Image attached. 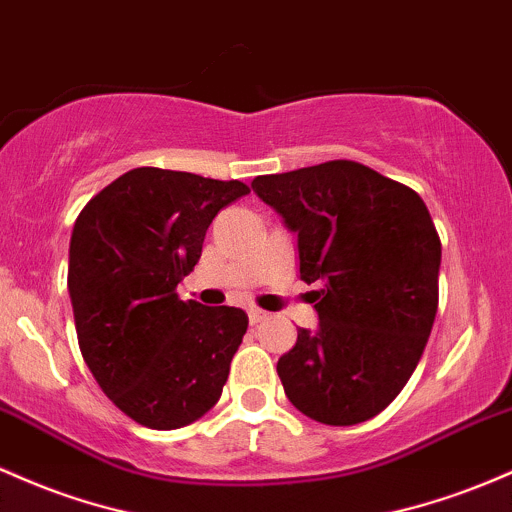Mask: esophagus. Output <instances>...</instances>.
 <instances>
[{
    "label": "esophagus",
    "mask_w": 512,
    "mask_h": 512,
    "mask_svg": "<svg viewBox=\"0 0 512 512\" xmlns=\"http://www.w3.org/2000/svg\"><path fill=\"white\" fill-rule=\"evenodd\" d=\"M267 316H269V313L262 311V308H250V311H247V318H250L252 325L262 323V320H265Z\"/></svg>",
    "instance_id": "esophagus-1"
}]
</instances>
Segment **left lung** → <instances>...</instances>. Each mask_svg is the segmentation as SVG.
Instances as JSON below:
<instances>
[{"label":"left lung","mask_w":512,"mask_h":512,"mask_svg":"<svg viewBox=\"0 0 512 512\" xmlns=\"http://www.w3.org/2000/svg\"><path fill=\"white\" fill-rule=\"evenodd\" d=\"M252 189L299 235L318 330L279 357L289 401L325 425H357L408 384L440 299L442 243L418 192L355 160L262 174Z\"/></svg>","instance_id":"8db88e82"}]
</instances>
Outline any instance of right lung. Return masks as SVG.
Segmentation results:
<instances>
[{"instance_id": "right-lung-1", "label": "right lung", "mask_w": 512, "mask_h": 512, "mask_svg": "<svg viewBox=\"0 0 512 512\" xmlns=\"http://www.w3.org/2000/svg\"><path fill=\"white\" fill-rule=\"evenodd\" d=\"M245 194L238 179L136 167L77 216L67 289L80 352L101 391L145 428H182L221 398L247 313L182 301L177 284L216 213Z\"/></svg>"}]
</instances>
